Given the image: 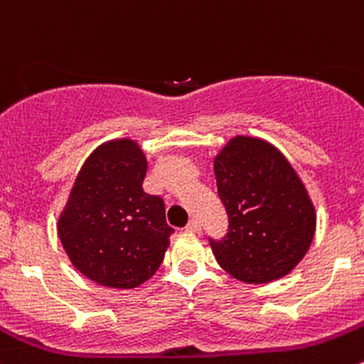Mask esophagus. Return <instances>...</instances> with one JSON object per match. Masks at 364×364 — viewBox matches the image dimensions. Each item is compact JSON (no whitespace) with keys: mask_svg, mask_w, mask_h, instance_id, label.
Here are the masks:
<instances>
[{"mask_svg":"<svg viewBox=\"0 0 364 364\" xmlns=\"http://www.w3.org/2000/svg\"><path fill=\"white\" fill-rule=\"evenodd\" d=\"M186 230H187V232H191V233H200V230H201V223L198 221V219H191V221L187 223Z\"/></svg>","mask_w":364,"mask_h":364,"instance_id":"34e87169","label":"esophagus"}]
</instances>
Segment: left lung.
I'll return each mask as SVG.
<instances>
[{
	"instance_id": "left-lung-1",
	"label": "left lung",
	"mask_w": 364,
	"mask_h": 364,
	"mask_svg": "<svg viewBox=\"0 0 364 364\" xmlns=\"http://www.w3.org/2000/svg\"><path fill=\"white\" fill-rule=\"evenodd\" d=\"M228 233L212 240L218 264L244 283H271L294 271L315 237L316 215L303 181L262 138L235 136L214 157Z\"/></svg>"
}]
</instances>
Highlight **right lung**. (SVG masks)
Segmentation results:
<instances>
[{
  "label": "right lung",
  "mask_w": 364,
  "mask_h": 364,
  "mask_svg": "<svg viewBox=\"0 0 364 364\" xmlns=\"http://www.w3.org/2000/svg\"><path fill=\"white\" fill-rule=\"evenodd\" d=\"M146 168L138 141L109 139L85 161L61 210V246L97 285L136 289L163 264L173 228L164 201L143 191Z\"/></svg>",
  "instance_id": "right-lung-1"
}]
</instances>
